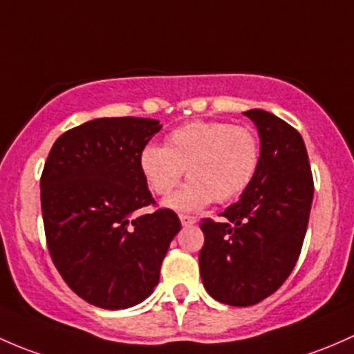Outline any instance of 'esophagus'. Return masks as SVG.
Returning <instances> with one entry per match:
<instances>
[{"instance_id": "1", "label": "esophagus", "mask_w": 354, "mask_h": 354, "mask_svg": "<svg viewBox=\"0 0 354 354\" xmlns=\"http://www.w3.org/2000/svg\"><path fill=\"white\" fill-rule=\"evenodd\" d=\"M180 223L184 225V227H191V225L196 223V218L194 216H189V214H180Z\"/></svg>"}]
</instances>
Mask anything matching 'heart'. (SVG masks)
I'll use <instances>...</instances> for the list:
<instances>
[{
	"label": "heart",
	"mask_w": 354,
	"mask_h": 354,
	"mask_svg": "<svg viewBox=\"0 0 354 354\" xmlns=\"http://www.w3.org/2000/svg\"><path fill=\"white\" fill-rule=\"evenodd\" d=\"M261 141L249 126L220 121H194L177 127L165 147L147 145L140 169L155 194L167 196L177 187L184 170L191 180L167 199L177 211H196L216 199L239 198L256 177Z\"/></svg>",
	"instance_id": "1"
}]
</instances>
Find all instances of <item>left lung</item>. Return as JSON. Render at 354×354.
Listing matches in <instances>:
<instances>
[{
    "label": "left lung",
    "mask_w": 354,
    "mask_h": 354,
    "mask_svg": "<svg viewBox=\"0 0 354 354\" xmlns=\"http://www.w3.org/2000/svg\"><path fill=\"white\" fill-rule=\"evenodd\" d=\"M257 127L261 163L227 221H201L203 285L232 307L256 305L274 293L300 256L313 199V178L304 138L271 112H243Z\"/></svg>",
    "instance_id": "left-lung-1"
}]
</instances>
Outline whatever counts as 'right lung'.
<instances>
[{
    "instance_id": "right-lung-1",
    "label": "right lung",
    "mask_w": 354,
    "mask_h": 354,
    "mask_svg": "<svg viewBox=\"0 0 354 354\" xmlns=\"http://www.w3.org/2000/svg\"><path fill=\"white\" fill-rule=\"evenodd\" d=\"M160 129L155 119H93L61 134L44 165L49 254L66 285L95 307L121 310L150 297L180 230L172 209L133 218L155 204L140 153Z\"/></svg>"
}]
</instances>
